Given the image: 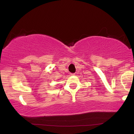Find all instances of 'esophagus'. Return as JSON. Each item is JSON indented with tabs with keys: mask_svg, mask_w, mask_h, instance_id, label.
Here are the masks:
<instances>
[{
	"mask_svg": "<svg viewBox=\"0 0 134 134\" xmlns=\"http://www.w3.org/2000/svg\"><path fill=\"white\" fill-rule=\"evenodd\" d=\"M75 74H74V73H71V75H74Z\"/></svg>",
	"mask_w": 134,
	"mask_h": 134,
	"instance_id": "esophagus-1",
	"label": "esophagus"
}]
</instances>
